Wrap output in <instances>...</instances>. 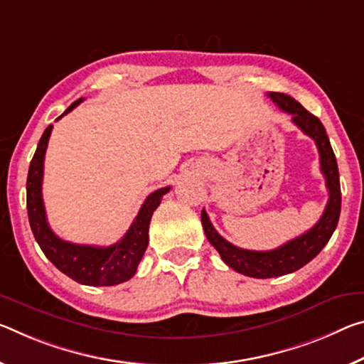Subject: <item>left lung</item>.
Returning a JSON list of instances; mask_svg holds the SVG:
<instances>
[{
  "instance_id": "left-lung-1",
  "label": "left lung",
  "mask_w": 364,
  "mask_h": 364,
  "mask_svg": "<svg viewBox=\"0 0 364 364\" xmlns=\"http://www.w3.org/2000/svg\"><path fill=\"white\" fill-rule=\"evenodd\" d=\"M267 95L270 100L279 105L280 109L290 113L293 123L316 142L317 151H319L321 171L326 178V186L328 189V200L324 213L313 228L272 251H250L228 243L213 228L209 215L203 209L200 222H203L205 236L218 251L223 262L236 272L255 277V279H270V277L291 274L306 265L309 261H313L322 251V247L327 245V241L331 240L332 233L336 232L340 217V205H342L338 166L324 124L306 108L299 105L295 99H291L290 95L280 94V92H269Z\"/></svg>"
}]
</instances>
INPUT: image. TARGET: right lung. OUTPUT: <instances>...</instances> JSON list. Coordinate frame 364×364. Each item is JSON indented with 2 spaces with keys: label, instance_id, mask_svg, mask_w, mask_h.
<instances>
[{
  "label": "right lung",
  "instance_id": "1",
  "mask_svg": "<svg viewBox=\"0 0 364 364\" xmlns=\"http://www.w3.org/2000/svg\"><path fill=\"white\" fill-rule=\"evenodd\" d=\"M84 99H79L61 117L76 108ZM58 117L56 119H60ZM53 126H48L40 137L37 151L28 166L27 175V213L32 233L36 236L43 255L53 262L56 269L66 274L77 284L90 287H112L123 284L136 274L144 252L149 245V225L154 210L157 209L161 196L170 191V186L160 188L147 196L134 222L118 243L112 246H87L69 243L53 233L47 222V213L42 199L43 160Z\"/></svg>",
  "mask_w": 364,
  "mask_h": 364
}]
</instances>
